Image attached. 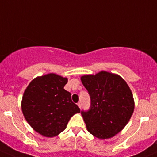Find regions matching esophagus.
<instances>
[{
  "label": "esophagus",
  "mask_w": 157,
  "mask_h": 157,
  "mask_svg": "<svg viewBox=\"0 0 157 157\" xmlns=\"http://www.w3.org/2000/svg\"><path fill=\"white\" fill-rule=\"evenodd\" d=\"M77 105H78V106H79V108H80V109L81 108V105H81V102H79L78 103H77Z\"/></svg>",
  "instance_id": "obj_1"
}]
</instances>
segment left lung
<instances>
[{
    "mask_svg": "<svg viewBox=\"0 0 157 157\" xmlns=\"http://www.w3.org/2000/svg\"><path fill=\"white\" fill-rule=\"evenodd\" d=\"M81 81L90 96V107L81 115L90 134L99 139L112 137L129 121L134 109L131 90L119 75L101 71L84 75Z\"/></svg>",
    "mask_w": 157,
    "mask_h": 157,
    "instance_id": "8db88e82",
    "label": "left lung"
}]
</instances>
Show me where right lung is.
<instances>
[{"label":"right lung","instance_id":"add662e5","mask_svg":"<svg viewBox=\"0 0 157 157\" xmlns=\"http://www.w3.org/2000/svg\"><path fill=\"white\" fill-rule=\"evenodd\" d=\"M67 78L48 74L33 79L23 93L21 108L25 118L36 132L52 137L62 132L70 118L80 109L64 89Z\"/></svg>","mask_w":157,"mask_h":157}]
</instances>
